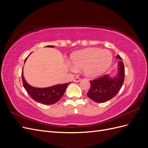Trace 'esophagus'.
<instances>
[{"instance_id": "obj_1", "label": "esophagus", "mask_w": 148, "mask_h": 148, "mask_svg": "<svg viewBox=\"0 0 148 148\" xmlns=\"http://www.w3.org/2000/svg\"><path fill=\"white\" fill-rule=\"evenodd\" d=\"M80 81H82V79H81V78H78V77L75 78V79H74V82H77V83L79 82Z\"/></svg>"}]
</instances>
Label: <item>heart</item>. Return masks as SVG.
Masks as SVG:
<instances>
[{
	"label": "heart",
	"instance_id": "obj_1",
	"mask_svg": "<svg viewBox=\"0 0 148 148\" xmlns=\"http://www.w3.org/2000/svg\"><path fill=\"white\" fill-rule=\"evenodd\" d=\"M70 60L75 67L83 69V73L86 77L96 78L109 69L112 62V55L107 50L88 48L73 53ZM70 69L75 70L72 65H70Z\"/></svg>",
	"mask_w": 148,
	"mask_h": 148
}]
</instances>
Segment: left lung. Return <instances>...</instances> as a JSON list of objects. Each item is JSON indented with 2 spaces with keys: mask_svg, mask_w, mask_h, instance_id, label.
<instances>
[{
  "mask_svg": "<svg viewBox=\"0 0 148 148\" xmlns=\"http://www.w3.org/2000/svg\"><path fill=\"white\" fill-rule=\"evenodd\" d=\"M116 58L122 60L119 55ZM118 64V72L115 77L111 78L106 75L90 81L91 88L87 93L88 97L96 102L102 103L111 99L117 95L122 86L125 78L123 63L120 60Z\"/></svg>",
  "mask_w": 148,
  "mask_h": 148,
  "instance_id": "obj_1",
  "label": "left lung"
}]
</instances>
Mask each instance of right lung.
Masks as SVG:
<instances>
[{
  "label": "right lung",
  "instance_id": "obj_1",
  "mask_svg": "<svg viewBox=\"0 0 148 148\" xmlns=\"http://www.w3.org/2000/svg\"><path fill=\"white\" fill-rule=\"evenodd\" d=\"M46 47H53L54 46H47ZM26 59H27V57L26 58L25 63ZM21 77L23 86L26 91L29 94V96L35 101L46 105L53 104L59 101L60 98L63 96L67 86L70 83V82H69L44 88H35L31 86L26 82L23 77V71H22Z\"/></svg>",
  "mask_w": 148,
  "mask_h": 148
}]
</instances>
